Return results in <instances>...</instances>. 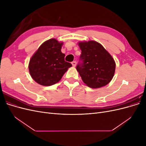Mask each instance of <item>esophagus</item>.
Here are the masks:
<instances>
[{
  "label": "esophagus",
  "instance_id": "obj_1",
  "mask_svg": "<svg viewBox=\"0 0 146 146\" xmlns=\"http://www.w3.org/2000/svg\"><path fill=\"white\" fill-rule=\"evenodd\" d=\"M76 61H72V66H74V67H75V66H76Z\"/></svg>",
  "mask_w": 146,
  "mask_h": 146
}]
</instances>
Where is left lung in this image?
I'll return each instance as SVG.
<instances>
[{
	"instance_id": "8db88e82",
	"label": "left lung",
	"mask_w": 146,
	"mask_h": 146,
	"mask_svg": "<svg viewBox=\"0 0 146 146\" xmlns=\"http://www.w3.org/2000/svg\"><path fill=\"white\" fill-rule=\"evenodd\" d=\"M82 50L76 69L83 82L91 88L108 84L114 76L116 63L111 55L100 43L94 41L79 42Z\"/></svg>"
}]
</instances>
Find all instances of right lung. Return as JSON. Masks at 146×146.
<instances>
[{"mask_svg": "<svg viewBox=\"0 0 146 146\" xmlns=\"http://www.w3.org/2000/svg\"><path fill=\"white\" fill-rule=\"evenodd\" d=\"M63 42L52 38L43 42L31 58L29 69L31 77L42 86H51L58 82L69 68L61 51Z\"/></svg>", "mask_w": 146, "mask_h": 146, "instance_id": "right-lung-1", "label": "right lung"}]
</instances>
